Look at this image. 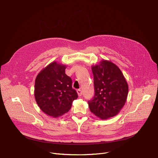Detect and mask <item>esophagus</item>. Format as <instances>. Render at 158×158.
Returning <instances> with one entry per match:
<instances>
[{
  "instance_id": "34e87169",
  "label": "esophagus",
  "mask_w": 158,
  "mask_h": 158,
  "mask_svg": "<svg viewBox=\"0 0 158 158\" xmlns=\"http://www.w3.org/2000/svg\"><path fill=\"white\" fill-rule=\"evenodd\" d=\"M77 94H78V96H82V91H81V89H78V90H77Z\"/></svg>"
}]
</instances>
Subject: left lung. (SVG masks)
<instances>
[{
	"mask_svg": "<svg viewBox=\"0 0 158 158\" xmlns=\"http://www.w3.org/2000/svg\"><path fill=\"white\" fill-rule=\"evenodd\" d=\"M94 96L88 102L94 114L101 119L117 115L124 106L129 87L119 67L111 61L102 60L92 66Z\"/></svg>",
	"mask_w": 158,
	"mask_h": 158,
	"instance_id": "1",
	"label": "left lung"
}]
</instances>
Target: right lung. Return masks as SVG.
I'll return each mask as SVG.
<instances>
[{"instance_id":"add662e5","label":"right lung","mask_w":158,"mask_h":158,"mask_svg":"<svg viewBox=\"0 0 158 158\" xmlns=\"http://www.w3.org/2000/svg\"><path fill=\"white\" fill-rule=\"evenodd\" d=\"M66 65L52 62L38 74L34 96L40 109L48 116L58 118L68 112L78 97L72 79L65 73Z\"/></svg>"}]
</instances>
